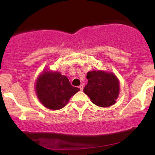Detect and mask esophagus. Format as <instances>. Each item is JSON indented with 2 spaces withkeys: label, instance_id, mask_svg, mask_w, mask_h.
<instances>
[{
  "label": "esophagus",
  "instance_id": "esophagus-1",
  "mask_svg": "<svg viewBox=\"0 0 155 155\" xmlns=\"http://www.w3.org/2000/svg\"><path fill=\"white\" fill-rule=\"evenodd\" d=\"M79 88H80V90L82 91V90H83V88H84V86L83 85H80L79 86Z\"/></svg>",
  "mask_w": 155,
  "mask_h": 155
}]
</instances>
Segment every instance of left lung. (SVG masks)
<instances>
[{
	"instance_id": "1",
	"label": "left lung",
	"mask_w": 155,
	"mask_h": 155,
	"mask_svg": "<svg viewBox=\"0 0 155 155\" xmlns=\"http://www.w3.org/2000/svg\"><path fill=\"white\" fill-rule=\"evenodd\" d=\"M86 78L88 84L84 92L92 103L104 108L115 104L120 93V82L114 73L94 70L88 72Z\"/></svg>"
}]
</instances>
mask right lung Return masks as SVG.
<instances>
[{
  "instance_id": "1",
  "label": "right lung",
  "mask_w": 155,
  "mask_h": 155,
  "mask_svg": "<svg viewBox=\"0 0 155 155\" xmlns=\"http://www.w3.org/2000/svg\"><path fill=\"white\" fill-rule=\"evenodd\" d=\"M35 90L41 104L53 110L64 108L71 97L80 91L71 85L67 76L48 69L43 70L38 76Z\"/></svg>"
}]
</instances>
